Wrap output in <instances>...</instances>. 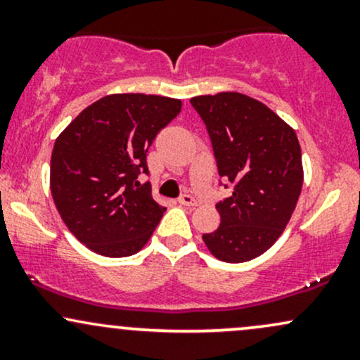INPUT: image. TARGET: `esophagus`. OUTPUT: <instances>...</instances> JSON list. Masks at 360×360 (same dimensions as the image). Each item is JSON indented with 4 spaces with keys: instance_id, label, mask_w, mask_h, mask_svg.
Segmentation results:
<instances>
[{
    "instance_id": "34e87169",
    "label": "esophagus",
    "mask_w": 360,
    "mask_h": 360,
    "mask_svg": "<svg viewBox=\"0 0 360 360\" xmlns=\"http://www.w3.org/2000/svg\"><path fill=\"white\" fill-rule=\"evenodd\" d=\"M179 203L183 205V206H191V208H193V206H196V205H198V203H196V200H194V198H193L191 194H189V193H184L183 196L179 198Z\"/></svg>"
}]
</instances>
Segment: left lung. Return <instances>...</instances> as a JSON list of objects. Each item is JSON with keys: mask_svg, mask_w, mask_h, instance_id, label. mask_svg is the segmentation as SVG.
<instances>
[{"mask_svg": "<svg viewBox=\"0 0 360 360\" xmlns=\"http://www.w3.org/2000/svg\"><path fill=\"white\" fill-rule=\"evenodd\" d=\"M191 105L212 139L218 174L233 186L232 196L217 205L220 226L203 242L223 262H247L278 240L298 203V137L264 103L242 93L196 96Z\"/></svg>", "mask_w": 360, "mask_h": 360, "instance_id": "left-lung-1", "label": "left lung"}]
</instances>
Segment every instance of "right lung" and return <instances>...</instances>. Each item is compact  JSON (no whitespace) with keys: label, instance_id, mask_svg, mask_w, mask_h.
Masks as SVG:
<instances>
[{"label":"right lung","instance_id":"right-lung-1","mask_svg":"<svg viewBox=\"0 0 360 360\" xmlns=\"http://www.w3.org/2000/svg\"><path fill=\"white\" fill-rule=\"evenodd\" d=\"M181 100L110 94L82 110L53 143L51 193L77 240L106 257H128L154 233L166 208L140 184L155 135L181 111Z\"/></svg>","mask_w":360,"mask_h":360}]
</instances>
